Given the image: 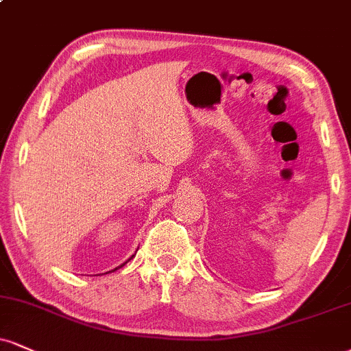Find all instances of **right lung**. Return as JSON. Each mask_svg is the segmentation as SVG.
Instances as JSON below:
<instances>
[{"mask_svg": "<svg viewBox=\"0 0 351 351\" xmlns=\"http://www.w3.org/2000/svg\"><path fill=\"white\" fill-rule=\"evenodd\" d=\"M132 256H134V255H132ZM132 256H130V258H132ZM130 258H129V260H130ZM129 260H128V261H129ZM128 261H125V263H128ZM125 263H122V265H121V267H117V268H122V267H124V265H125ZM117 268H114V269H117Z\"/></svg>", "mask_w": 351, "mask_h": 351, "instance_id": "1", "label": "right lung"}]
</instances>
